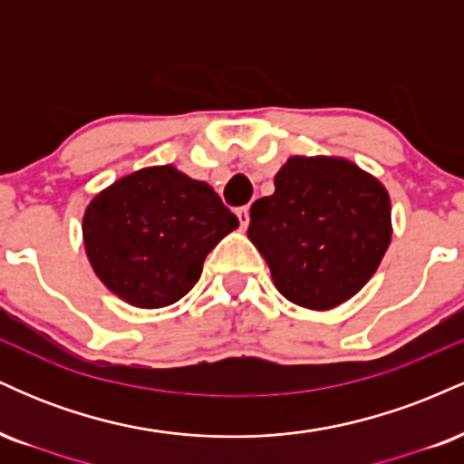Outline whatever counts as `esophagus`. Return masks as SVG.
Segmentation results:
<instances>
[{
  "label": "esophagus",
  "instance_id": "esophagus-1",
  "mask_svg": "<svg viewBox=\"0 0 464 464\" xmlns=\"http://www.w3.org/2000/svg\"><path fill=\"white\" fill-rule=\"evenodd\" d=\"M236 216H237V220H239V227L246 228L248 222H250V211H248V207H239V209L236 211Z\"/></svg>",
  "mask_w": 464,
  "mask_h": 464
}]
</instances>
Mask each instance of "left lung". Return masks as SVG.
Listing matches in <instances>:
<instances>
[{
	"label": "left lung",
	"mask_w": 464,
	"mask_h": 464,
	"mask_svg": "<svg viewBox=\"0 0 464 464\" xmlns=\"http://www.w3.org/2000/svg\"><path fill=\"white\" fill-rule=\"evenodd\" d=\"M392 237L391 196L344 157L295 154L275 194L250 207L248 239L287 301L314 312L343 305L369 284Z\"/></svg>",
	"instance_id": "1"
}]
</instances>
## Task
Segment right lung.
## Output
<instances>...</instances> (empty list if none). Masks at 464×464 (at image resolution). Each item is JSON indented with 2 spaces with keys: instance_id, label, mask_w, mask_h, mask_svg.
I'll list each match as a JSON object with an SVG mask.
<instances>
[{
  "instance_id": "obj_1",
  "label": "right lung",
  "mask_w": 464,
  "mask_h": 464,
  "mask_svg": "<svg viewBox=\"0 0 464 464\" xmlns=\"http://www.w3.org/2000/svg\"><path fill=\"white\" fill-rule=\"evenodd\" d=\"M237 227L209 183L165 163L98 191L82 214V242L93 273L115 296L159 310L188 295L207 255Z\"/></svg>"
}]
</instances>
